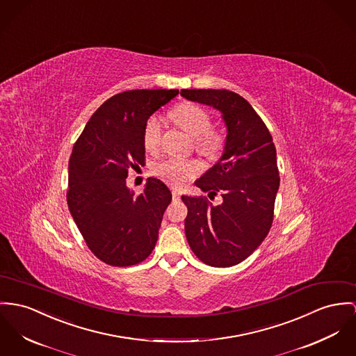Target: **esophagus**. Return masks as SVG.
<instances>
[{
	"label": "esophagus",
	"mask_w": 356,
	"mask_h": 356,
	"mask_svg": "<svg viewBox=\"0 0 356 356\" xmlns=\"http://www.w3.org/2000/svg\"><path fill=\"white\" fill-rule=\"evenodd\" d=\"M172 197H173L175 200H179V199H180V193L176 191V190H173V191H172Z\"/></svg>",
	"instance_id": "1"
}]
</instances>
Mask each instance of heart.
Listing matches in <instances>:
<instances>
[{
	"instance_id": "heart-1",
	"label": "heart",
	"mask_w": 356,
	"mask_h": 356,
	"mask_svg": "<svg viewBox=\"0 0 356 356\" xmlns=\"http://www.w3.org/2000/svg\"><path fill=\"white\" fill-rule=\"evenodd\" d=\"M175 123L193 138L195 150L209 159H216L223 149V134L210 129L211 118L202 107L184 103L177 106L172 112ZM143 146L149 153H159L161 147V123L157 116H150L142 133ZM202 173V165L196 160H176L168 159L153 166V175L172 187L181 188Z\"/></svg>"
}]
</instances>
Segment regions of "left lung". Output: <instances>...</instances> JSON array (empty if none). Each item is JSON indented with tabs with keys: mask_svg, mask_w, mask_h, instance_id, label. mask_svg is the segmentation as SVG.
I'll return each instance as SVG.
<instances>
[{
	"mask_svg": "<svg viewBox=\"0 0 356 356\" xmlns=\"http://www.w3.org/2000/svg\"><path fill=\"white\" fill-rule=\"evenodd\" d=\"M180 95L218 110L227 129L222 157L195 181L210 199L220 192L223 202L181 199L188 209L184 229L192 252L207 266L232 267L257 249L274 220L280 177L273 137L252 106L232 90L181 89Z\"/></svg>",
	"mask_w": 356,
	"mask_h": 356,
	"instance_id": "left-lung-1",
	"label": "left lung"
}]
</instances>
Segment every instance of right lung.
I'll return each instance as SVG.
<instances>
[{"mask_svg":"<svg viewBox=\"0 0 356 356\" xmlns=\"http://www.w3.org/2000/svg\"><path fill=\"white\" fill-rule=\"evenodd\" d=\"M177 95V89L118 93L92 115L73 146L67 206L86 245L106 264L134 266L156 246L172 193L149 177L137 195L126 179L130 168L145 164L146 120Z\"/></svg>","mask_w":356,"mask_h":356,"instance_id":"right-lung-1","label":"right lung"}]
</instances>
